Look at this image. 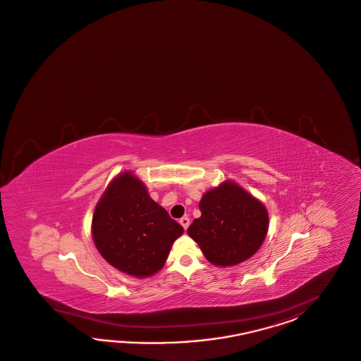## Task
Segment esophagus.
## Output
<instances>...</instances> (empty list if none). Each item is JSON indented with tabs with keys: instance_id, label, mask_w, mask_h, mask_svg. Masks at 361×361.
<instances>
[{
	"instance_id": "obj_1",
	"label": "esophagus",
	"mask_w": 361,
	"mask_h": 361,
	"mask_svg": "<svg viewBox=\"0 0 361 361\" xmlns=\"http://www.w3.org/2000/svg\"><path fill=\"white\" fill-rule=\"evenodd\" d=\"M180 224L184 227V229H188L189 224H190V219H189L188 216H184V218H181V219H180Z\"/></svg>"
}]
</instances>
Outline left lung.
<instances>
[{"instance_id":"1","label":"left lung","mask_w":361,"mask_h":361,"mask_svg":"<svg viewBox=\"0 0 361 361\" xmlns=\"http://www.w3.org/2000/svg\"><path fill=\"white\" fill-rule=\"evenodd\" d=\"M201 216L194 219L188 235L200 245L206 259L221 267L241 264L262 245L269 214L233 181H224L203 194Z\"/></svg>"}]
</instances>
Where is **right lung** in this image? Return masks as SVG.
Here are the masks:
<instances>
[{
  "label": "right lung",
  "instance_id": "add662e5",
  "mask_svg": "<svg viewBox=\"0 0 361 361\" xmlns=\"http://www.w3.org/2000/svg\"><path fill=\"white\" fill-rule=\"evenodd\" d=\"M183 232L132 172L111 181L92 216V238L99 253L117 270L137 278L158 273Z\"/></svg>",
  "mask_w": 361,
  "mask_h": 361
}]
</instances>
